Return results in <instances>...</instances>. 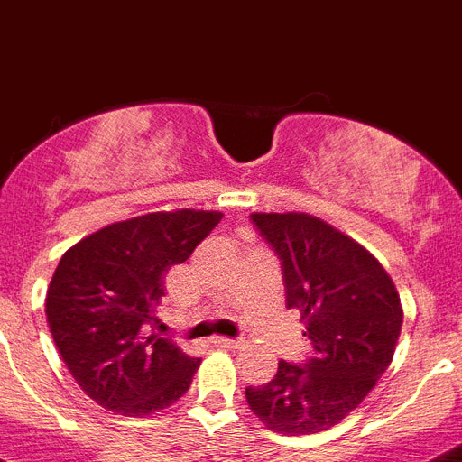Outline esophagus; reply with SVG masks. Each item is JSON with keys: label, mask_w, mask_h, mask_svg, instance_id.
I'll use <instances>...</instances> for the list:
<instances>
[{"label": "esophagus", "mask_w": 462, "mask_h": 462, "mask_svg": "<svg viewBox=\"0 0 462 462\" xmlns=\"http://www.w3.org/2000/svg\"><path fill=\"white\" fill-rule=\"evenodd\" d=\"M211 343H214L216 347H227V350H236V347H239V345L244 343V340H239V338H223V336H216V338L211 340Z\"/></svg>", "instance_id": "obj_1"}]
</instances>
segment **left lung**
I'll return each mask as SVG.
<instances>
[{"label":"left lung","instance_id":"8db88e82","mask_svg":"<svg viewBox=\"0 0 462 462\" xmlns=\"http://www.w3.org/2000/svg\"><path fill=\"white\" fill-rule=\"evenodd\" d=\"M281 260L285 303L306 324L313 355L278 361L272 382L248 386L255 417L282 435L343 421L389 368L402 327L401 297L380 262L309 214H251Z\"/></svg>","mask_w":462,"mask_h":462}]
</instances>
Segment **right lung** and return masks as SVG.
<instances>
[{
    "label": "right lung",
    "instance_id": "obj_1",
    "mask_svg": "<svg viewBox=\"0 0 462 462\" xmlns=\"http://www.w3.org/2000/svg\"><path fill=\"white\" fill-rule=\"evenodd\" d=\"M218 211H153L101 227L61 255L45 297L57 350L110 412L147 417L189 392L200 359L152 334L165 273L218 226Z\"/></svg>",
    "mask_w": 462,
    "mask_h": 462
}]
</instances>
